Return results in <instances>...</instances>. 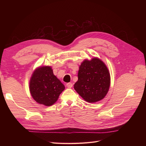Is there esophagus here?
<instances>
[{"label":"esophagus","instance_id":"1","mask_svg":"<svg viewBox=\"0 0 146 146\" xmlns=\"http://www.w3.org/2000/svg\"><path fill=\"white\" fill-rule=\"evenodd\" d=\"M66 86H67V87L68 88H71L72 87L73 85H72V83H68L67 84H66Z\"/></svg>","mask_w":146,"mask_h":146}]
</instances>
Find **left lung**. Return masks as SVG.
I'll return each instance as SVG.
<instances>
[{"instance_id":"8db88e82","label":"left lung","mask_w":146,"mask_h":146,"mask_svg":"<svg viewBox=\"0 0 146 146\" xmlns=\"http://www.w3.org/2000/svg\"><path fill=\"white\" fill-rule=\"evenodd\" d=\"M110 86V74L102 61L93 58L83 61L74 88L84 100L90 103L100 101L108 93Z\"/></svg>"}]
</instances>
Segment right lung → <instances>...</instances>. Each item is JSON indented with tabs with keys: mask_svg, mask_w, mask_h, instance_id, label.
<instances>
[{
	"mask_svg": "<svg viewBox=\"0 0 146 146\" xmlns=\"http://www.w3.org/2000/svg\"><path fill=\"white\" fill-rule=\"evenodd\" d=\"M29 88L37 103L48 107L56 102L65 87L53 73L50 66H42L34 70Z\"/></svg>",
	"mask_w": 146,
	"mask_h": 146,
	"instance_id": "add662e5",
	"label": "right lung"
}]
</instances>
